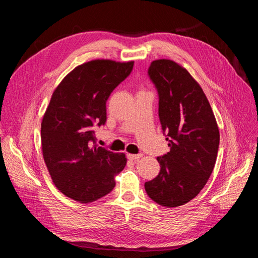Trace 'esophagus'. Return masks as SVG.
Here are the masks:
<instances>
[{
	"label": "esophagus",
	"instance_id": "esophagus-1",
	"mask_svg": "<svg viewBox=\"0 0 258 258\" xmlns=\"http://www.w3.org/2000/svg\"><path fill=\"white\" fill-rule=\"evenodd\" d=\"M142 157V154H138V155H134V154H127V158L130 160H138Z\"/></svg>",
	"mask_w": 258,
	"mask_h": 258
}]
</instances>
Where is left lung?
Returning <instances> with one entry per match:
<instances>
[{"instance_id": "8db88e82", "label": "left lung", "mask_w": 258, "mask_h": 258, "mask_svg": "<svg viewBox=\"0 0 258 258\" xmlns=\"http://www.w3.org/2000/svg\"><path fill=\"white\" fill-rule=\"evenodd\" d=\"M158 93V115L170 152L157 160L159 174L145 183L153 201L167 208L194 199L212 173L220 131L199 84L172 60L153 61L147 71Z\"/></svg>"}]
</instances>
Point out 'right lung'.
I'll use <instances>...</instances> for the list:
<instances>
[{"label": "right lung", "mask_w": 258, "mask_h": 258, "mask_svg": "<svg viewBox=\"0 0 258 258\" xmlns=\"http://www.w3.org/2000/svg\"><path fill=\"white\" fill-rule=\"evenodd\" d=\"M134 61L92 60L76 67L53 91L43 117L44 161L53 184L82 204L111 192L114 176L126 166L124 154L96 144L106 122V100L130 75Z\"/></svg>", "instance_id": "1"}]
</instances>
